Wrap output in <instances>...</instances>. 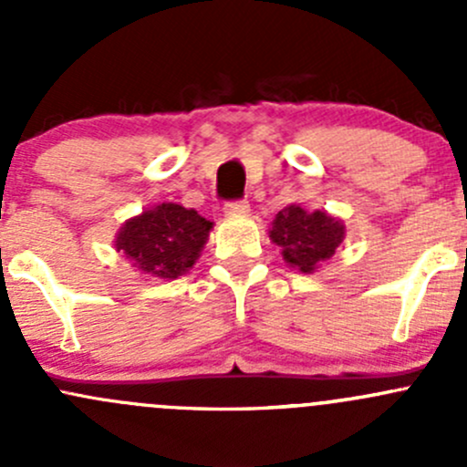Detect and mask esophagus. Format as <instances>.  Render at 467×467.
<instances>
[{"mask_svg":"<svg viewBox=\"0 0 467 467\" xmlns=\"http://www.w3.org/2000/svg\"><path fill=\"white\" fill-rule=\"evenodd\" d=\"M248 201H230V203H225L223 212L228 216H242V214H248Z\"/></svg>","mask_w":467,"mask_h":467,"instance_id":"obj_1","label":"esophagus"}]
</instances>
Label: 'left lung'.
Masks as SVG:
<instances>
[{
  "instance_id": "8db88e82",
  "label": "left lung",
  "mask_w": 467,
  "mask_h": 467,
  "mask_svg": "<svg viewBox=\"0 0 467 467\" xmlns=\"http://www.w3.org/2000/svg\"><path fill=\"white\" fill-rule=\"evenodd\" d=\"M268 237L282 248V257L291 268L314 273L341 246L346 225L323 210L307 212L300 205H289L275 214Z\"/></svg>"
}]
</instances>
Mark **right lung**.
<instances>
[{"mask_svg":"<svg viewBox=\"0 0 467 467\" xmlns=\"http://www.w3.org/2000/svg\"><path fill=\"white\" fill-rule=\"evenodd\" d=\"M210 230L212 221L192 207L160 203L126 221L117 233L115 248L146 275L176 280L199 260Z\"/></svg>","mask_w":467,"mask_h":467,"instance_id":"add662e5","label":"right lung"}]
</instances>
